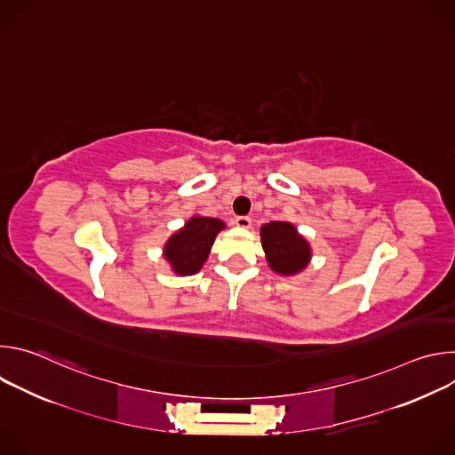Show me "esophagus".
I'll use <instances>...</instances> for the list:
<instances>
[{
    "mask_svg": "<svg viewBox=\"0 0 455 455\" xmlns=\"http://www.w3.org/2000/svg\"><path fill=\"white\" fill-rule=\"evenodd\" d=\"M234 223H235L239 228H250L251 220H250L248 216H237V218L234 220Z\"/></svg>",
    "mask_w": 455,
    "mask_h": 455,
    "instance_id": "esophagus-1",
    "label": "esophagus"
}]
</instances>
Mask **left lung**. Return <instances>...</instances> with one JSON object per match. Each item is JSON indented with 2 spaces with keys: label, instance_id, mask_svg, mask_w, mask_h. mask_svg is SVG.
<instances>
[{
  "label": "left lung",
  "instance_id": "obj_1",
  "mask_svg": "<svg viewBox=\"0 0 455 455\" xmlns=\"http://www.w3.org/2000/svg\"><path fill=\"white\" fill-rule=\"evenodd\" d=\"M261 243L270 268L281 275L302 272L311 259L307 241L288 221H270L263 225Z\"/></svg>",
  "mask_w": 455,
  "mask_h": 455
}]
</instances>
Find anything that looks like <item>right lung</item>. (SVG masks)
<instances>
[{
	"instance_id": "add662e5",
	"label": "right lung",
	"mask_w": 455,
	"mask_h": 455,
	"mask_svg": "<svg viewBox=\"0 0 455 455\" xmlns=\"http://www.w3.org/2000/svg\"><path fill=\"white\" fill-rule=\"evenodd\" d=\"M223 228L225 223L221 220L192 216L164 246V257L172 272L178 275L198 274L207 261L218 232Z\"/></svg>"
}]
</instances>
